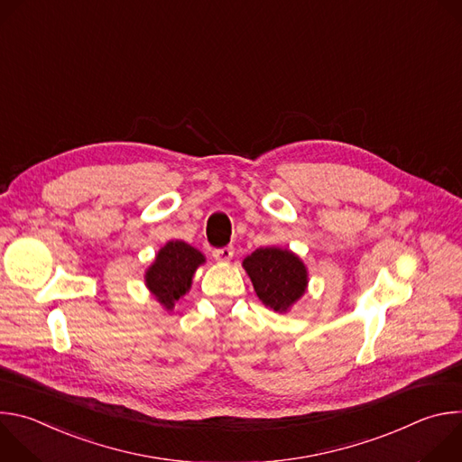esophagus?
I'll use <instances>...</instances> for the list:
<instances>
[{"instance_id":"obj_1","label":"esophagus","mask_w":462,"mask_h":462,"mask_svg":"<svg viewBox=\"0 0 462 462\" xmlns=\"http://www.w3.org/2000/svg\"><path fill=\"white\" fill-rule=\"evenodd\" d=\"M212 255H214V259H216V261H219V263H226V261H230V259H232V255H234V248H232V246L214 248Z\"/></svg>"}]
</instances>
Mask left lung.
<instances>
[{
    "mask_svg": "<svg viewBox=\"0 0 462 462\" xmlns=\"http://www.w3.org/2000/svg\"><path fill=\"white\" fill-rule=\"evenodd\" d=\"M257 298L276 312H287L303 294L309 283L303 261L287 248H257L243 259Z\"/></svg>",
    "mask_w": 462,
    "mask_h": 462,
    "instance_id": "8db88e82",
    "label": "left lung"
}]
</instances>
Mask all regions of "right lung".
Listing matches in <instances>:
<instances>
[{"mask_svg":"<svg viewBox=\"0 0 462 462\" xmlns=\"http://www.w3.org/2000/svg\"><path fill=\"white\" fill-rule=\"evenodd\" d=\"M205 255L184 241H168L155 255L152 267L146 271V287L155 300L171 310L191 287L197 267L203 265Z\"/></svg>","mask_w":462,"mask_h":462,"instance_id":"right-lung-1","label":"right lung"}]
</instances>
